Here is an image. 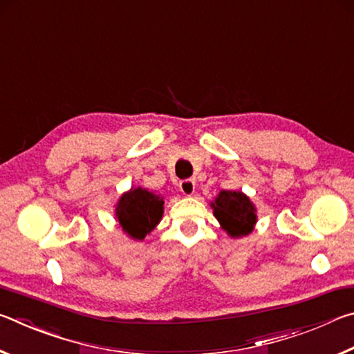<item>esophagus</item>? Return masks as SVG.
I'll return each instance as SVG.
<instances>
[{"label":"esophagus","mask_w":354,"mask_h":354,"mask_svg":"<svg viewBox=\"0 0 354 354\" xmlns=\"http://www.w3.org/2000/svg\"><path fill=\"white\" fill-rule=\"evenodd\" d=\"M179 189L185 196H192L195 194V181L194 179H184V181L179 183Z\"/></svg>","instance_id":"1"}]
</instances>
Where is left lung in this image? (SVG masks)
I'll use <instances>...</instances> for the list:
<instances>
[{
  "instance_id": "left-lung-1",
  "label": "left lung",
  "mask_w": 354,
  "mask_h": 354,
  "mask_svg": "<svg viewBox=\"0 0 354 354\" xmlns=\"http://www.w3.org/2000/svg\"><path fill=\"white\" fill-rule=\"evenodd\" d=\"M214 217L220 227L232 239L248 236L254 230L257 221V209L254 203L241 190H221L211 201Z\"/></svg>"
}]
</instances>
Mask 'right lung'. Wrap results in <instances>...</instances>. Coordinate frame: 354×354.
<instances>
[{
	"instance_id": "obj_1",
	"label": "right lung",
	"mask_w": 354,
	"mask_h": 354,
	"mask_svg": "<svg viewBox=\"0 0 354 354\" xmlns=\"http://www.w3.org/2000/svg\"><path fill=\"white\" fill-rule=\"evenodd\" d=\"M164 215V198L143 187H131L120 196L115 218L122 231L133 241H143Z\"/></svg>"
}]
</instances>
